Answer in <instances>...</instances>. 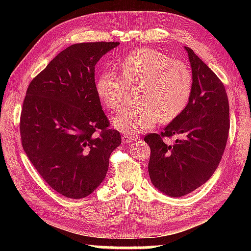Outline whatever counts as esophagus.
<instances>
[{"instance_id": "obj_1", "label": "esophagus", "mask_w": 251, "mask_h": 251, "mask_svg": "<svg viewBox=\"0 0 251 251\" xmlns=\"http://www.w3.org/2000/svg\"><path fill=\"white\" fill-rule=\"evenodd\" d=\"M136 142L135 137H128V136H123V143L124 144H133Z\"/></svg>"}]
</instances>
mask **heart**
Wrapping results in <instances>:
<instances>
[{
  "label": "heart",
  "mask_w": 251,
  "mask_h": 251,
  "mask_svg": "<svg viewBox=\"0 0 251 251\" xmlns=\"http://www.w3.org/2000/svg\"><path fill=\"white\" fill-rule=\"evenodd\" d=\"M122 77L103 72L95 83L100 100L109 110L121 107L127 87L138 86V105L127 106L113 118L115 128L134 136L151 129L158 120L169 123L180 115L193 93V74L185 63L159 50L141 48L120 62Z\"/></svg>",
  "instance_id": "b5f03b06"
}]
</instances>
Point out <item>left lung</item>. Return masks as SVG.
Listing matches in <instances>:
<instances>
[{
    "label": "left lung",
    "instance_id": "left-lung-1",
    "mask_svg": "<svg viewBox=\"0 0 251 251\" xmlns=\"http://www.w3.org/2000/svg\"><path fill=\"white\" fill-rule=\"evenodd\" d=\"M193 73L189 103L160 134L144 137L151 147L148 174L157 189L181 197L205 184L215 173L226 148L230 120L226 90L218 76L185 46ZM183 135L174 146L163 142Z\"/></svg>",
    "mask_w": 251,
    "mask_h": 251
}]
</instances>
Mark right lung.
<instances>
[{"label": "right lung", "mask_w": 251, "mask_h": 251, "mask_svg": "<svg viewBox=\"0 0 251 251\" xmlns=\"http://www.w3.org/2000/svg\"><path fill=\"white\" fill-rule=\"evenodd\" d=\"M120 44L71 45L29 83L21 113L24 151L42 178L63 196L80 199L103 182L121 145L95 90V65Z\"/></svg>", "instance_id": "right-lung-1"}]
</instances>
